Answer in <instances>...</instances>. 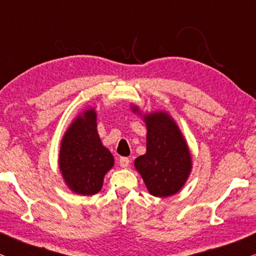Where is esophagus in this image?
<instances>
[{
    "label": "esophagus",
    "instance_id": "34e87169",
    "mask_svg": "<svg viewBox=\"0 0 256 256\" xmlns=\"http://www.w3.org/2000/svg\"><path fill=\"white\" fill-rule=\"evenodd\" d=\"M128 164H130V159L126 158V156H122V158L119 159V165H120V168H128Z\"/></svg>",
    "mask_w": 256,
    "mask_h": 256
}]
</instances>
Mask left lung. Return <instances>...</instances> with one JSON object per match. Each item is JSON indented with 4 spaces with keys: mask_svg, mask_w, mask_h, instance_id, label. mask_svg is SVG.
I'll list each match as a JSON object with an SVG mask.
<instances>
[{
    "mask_svg": "<svg viewBox=\"0 0 256 256\" xmlns=\"http://www.w3.org/2000/svg\"><path fill=\"white\" fill-rule=\"evenodd\" d=\"M131 110L146 125V152L134 160V168L154 196H174L182 188L192 172L188 144L176 122L168 112H142L136 104Z\"/></svg>",
    "mask_w": 256,
    "mask_h": 256,
    "instance_id": "8db88e82",
    "label": "left lung"
}]
</instances>
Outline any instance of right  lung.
<instances>
[{
  "instance_id": "right-lung-1",
  "label": "right lung",
  "mask_w": 256,
  "mask_h": 256,
  "mask_svg": "<svg viewBox=\"0 0 256 256\" xmlns=\"http://www.w3.org/2000/svg\"><path fill=\"white\" fill-rule=\"evenodd\" d=\"M114 165V156L98 134L96 108H84L60 140L58 168L64 184L80 196H94L102 190L104 176Z\"/></svg>"
}]
</instances>
